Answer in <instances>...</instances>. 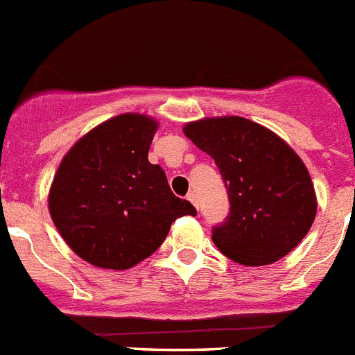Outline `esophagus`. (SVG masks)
I'll return each mask as SVG.
<instances>
[{
    "mask_svg": "<svg viewBox=\"0 0 355 355\" xmlns=\"http://www.w3.org/2000/svg\"><path fill=\"white\" fill-rule=\"evenodd\" d=\"M187 199H189L190 203L194 205L196 209H198V196H196V192H189V196H187Z\"/></svg>",
    "mask_w": 355,
    "mask_h": 355,
    "instance_id": "34e87169",
    "label": "esophagus"
}]
</instances>
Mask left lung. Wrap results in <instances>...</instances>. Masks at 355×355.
<instances>
[{"instance_id": "left-lung-1", "label": "left lung", "mask_w": 355, "mask_h": 355, "mask_svg": "<svg viewBox=\"0 0 355 355\" xmlns=\"http://www.w3.org/2000/svg\"><path fill=\"white\" fill-rule=\"evenodd\" d=\"M184 136L218 165L230 199L227 221L212 241L232 261H279L309 234L318 212L314 183L294 148L241 116L190 121Z\"/></svg>"}]
</instances>
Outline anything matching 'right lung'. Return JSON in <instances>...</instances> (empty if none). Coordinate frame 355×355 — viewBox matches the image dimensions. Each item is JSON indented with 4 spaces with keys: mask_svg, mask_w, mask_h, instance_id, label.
<instances>
[{
    "mask_svg": "<svg viewBox=\"0 0 355 355\" xmlns=\"http://www.w3.org/2000/svg\"><path fill=\"white\" fill-rule=\"evenodd\" d=\"M157 121L136 112L103 121L61 159L49 212L58 232L83 261L128 270L152 256L181 216H196L172 194L159 165L148 161Z\"/></svg>",
    "mask_w": 355,
    "mask_h": 355,
    "instance_id": "right-lung-1",
    "label": "right lung"
}]
</instances>
